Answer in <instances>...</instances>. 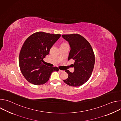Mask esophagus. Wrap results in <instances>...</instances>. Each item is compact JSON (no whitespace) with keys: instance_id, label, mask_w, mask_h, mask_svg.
<instances>
[{"instance_id":"1","label":"esophagus","mask_w":121,"mask_h":121,"mask_svg":"<svg viewBox=\"0 0 121 121\" xmlns=\"http://www.w3.org/2000/svg\"><path fill=\"white\" fill-rule=\"evenodd\" d=\"M59 72H64V71H63V70H60V69H59Z\"/></svg>"}]
</instances>
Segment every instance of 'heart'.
<instances>
[{
  "instance_id": "obj_1",
  "label": "heart",
  "mask_w": 121,
  "mask_h": 121,
  "mask_svg": "<svg viewBox=\"0 0 121 121\" xmlns=\"http://www.w3.org/2000/svg\"><path fill=\"white\" fill-rule=\"evenodd\" d=\"M68 45V44L66 43H63L61 44L60 45V47H63V46H67Z\"/></svg>"
}]
</instances>
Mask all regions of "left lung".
Listing matches in <instances>:
<instances>
[{"label":"left lung","instance_id":"obj_1","mask_svg":"<svg viewBox=\"0 0 121 121\" xmlns=\"http://www.w3.org/2000/svg\"><path fill=\"white\" fill-rule=\"evenodd\" d=\"M62 37L70 46L68 60L75 61L72 64L74 72L65 70L68 77L63 81L70 86L78 87L87 82L91 75L95 64L94 53L89 42L80 34H63Z\"/></svg>","mask_w":121,"mask_h":121}]
</instances>
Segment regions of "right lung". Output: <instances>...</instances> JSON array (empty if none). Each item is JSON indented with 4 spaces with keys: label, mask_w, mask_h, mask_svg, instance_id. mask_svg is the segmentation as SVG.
Returning <instances> with one entry per match:
<instances>
[{
    "label": "right lung",
    "mask_w": 121,
    "mask_h": 121,
    "mask_svg": "<svg viewBox=\"0 0 121 121\" xmlns=\"http://www.w3.org/2000/svg\"><path fill=\"white\" fill-rule=\"evenodd\" d=\"M60 36L59 34L39 31L31 34L24 42L19 61L21 71L28 82L43 85L48 81L52 73L59 70L57 67H49L42 62Z\"/></svg>",
    "instance_id": "add662e5"
}]
</instances>
